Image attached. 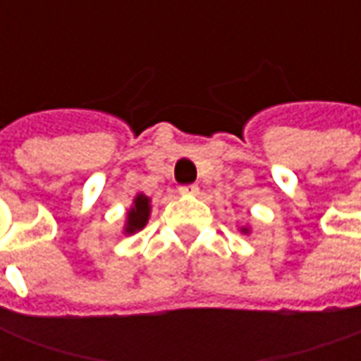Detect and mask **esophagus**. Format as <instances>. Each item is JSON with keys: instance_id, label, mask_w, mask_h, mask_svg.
Wrapping results in <instances>:
<instances>
[{"instance_id": "obj_1", "label": "esophagus", "mask_w": 361, "mask_h": 361, "mask_svg": "<svg viewBox=\"0 0 361 361\" xmlns=\"http://www.w3.org/2000/svg\"><path fill=\"white\" fill-rule=\"evenodd\" d=\"M181 195H199V185H181Z\"/></svg>"}]
</instances>
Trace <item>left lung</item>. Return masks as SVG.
I'll list each match as a JSON object with an SVG mask.
<instances>
[{
    "label": "left lung",
    "instance_id": "1",
    "mask_svg": "<svg viewBox=\"0 0 361 361\" xmlns=\"http://www.w3.org/2000/svg\"><path fill=\"white\" fill-rule=\"evenodd\" d=\"M240 232H242V234H251V226L250 224H245V226H240Z\"/></svg>",
    "mask_w": 361,
    "mask_h": 361
}]
</instances>
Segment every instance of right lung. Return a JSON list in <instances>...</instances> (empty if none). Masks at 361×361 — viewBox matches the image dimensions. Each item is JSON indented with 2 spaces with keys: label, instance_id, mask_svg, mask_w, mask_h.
I'll return each instance as SVG.
<instances>
[{
  "label": "right lung",
  "instance_id": "1",
  "mask_svg": "<svg viewBox=\"0 0 361 361\" xmlns=\"http://www.w3.org/2000/svg\"><path fill=\"white\" fill-rule=\"evenodd\" d=\"M150 211H152V204H150V197L145 193H137L133 197V203L129 207V211L126 212V222H123V234L131 235L137 234L139 230L147 226V222L150 219Z\"/></svg>",
  "mask_w": 361,
  "mask_h": 361
}]
</instances>
